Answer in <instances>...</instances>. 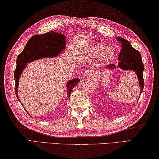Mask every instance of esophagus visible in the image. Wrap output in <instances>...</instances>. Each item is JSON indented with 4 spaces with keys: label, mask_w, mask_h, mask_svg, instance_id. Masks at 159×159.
Listing matches in <instances>:
<instances>
[{
    "label": "esophagus",
    "mask_w": 159,
    "mask_h": 159,
    "mask_svg": "<svg viewBox=\"0 0 159 159\" xmlns=\"http://www.w3.org/2000/svg\"><path fill=\"white\" fill-rule=\"evenodd\" d=\"M92 75H93V73L91 70H86V71H85L84 73V76L85 78H87V79H90Z\"/></svg>",
    "instance_id": "34e87169"
}]
</instances>
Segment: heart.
<instances>
[{"mask_svg":"<svg viewBox=\"0 0 159 159\" xmlns=\"http://www.w3.org/2000/svg\"><path fill=\"white\" fill-rule=\"evenodd\" d=\"M87 55L91 57H100L102 62L110 61L115 56V50L113 47H106L102 43H95L89 47Z\"/></svg>","mask_w":159,"mask_h":159,"instance_id":"obj_1","label":"heart"}]
</instances>
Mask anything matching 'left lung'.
Returning a JSON list of instances; mask_svg holds the SVG:
<instances>
[{
  "mask_svg": "<svg viewBox=\"0 0 159 159\" xmlns=\"http://www.w3.org/2000/svg\"><path fill=\"white\" fill-rule=\"evenodd\" d=\"M117 39L121 43L122 46L121 51H120L119 57H118L119 63L117 66H116L115 64L107 65L105 68L113 69L114 68L117 67L124 70L134 71L139 80L140 96L144 88V80L143 77L144 66L143 64L141 55L138 50H136L131 46V44L127 40L122 37H117Z\"/></svg>",
  "mask_w": 159,
  "mask_h": 159,
  "instance_id": "left-lung-1",
  "label": "left lung"
}]
</instances>
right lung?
I'll list each match as a JSON object with an SVG mask.
<instances>
[{"label":"right lung","mask_w":159,"mask_h":159,"mask_svg":"<svg viewBox=\"0 0 159 159\" xmlns=\"http://www.w3.org/2000/svg\"><path fill=\"white\" fill-rule=\"evenodd\" d=\"M66 38L64 34L53 31L43 34H36L31 37L26 43L24 50L18 55L16 60V68L14 70V79L15 93L18 99L19 97L17 90L19 77L28 62L40 58L56 57L62 53V51H64L66 46ZM79 81L80 79H74L67 83L68 97H70L71 91ZM26 111H27L26 110Z\"/></svg>","instance_id":"right-lung-1"}]
</instances>
